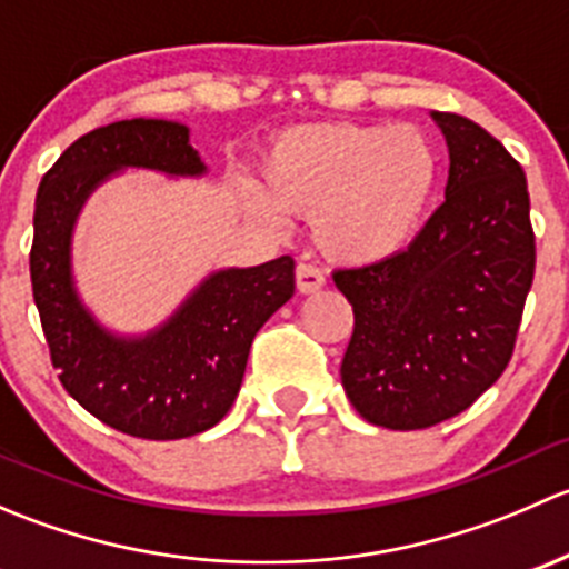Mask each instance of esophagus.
I'll return each instance as SVG.
<instances>
[{
    "label": "esophagus",
    "instance_id": "esophagus-1",
    "mask_svg": "<svg viewBox=\"0 0 569 569\" xmlns=\"http://www.w3.org/2000/svg\"><path fill=\"white\" fill-rule=\"evenodd\" d=\"M295 278L300 295H317L321 286H325V274H321L317 267H311V263H297Z\"/></svg>",
    "mask_w": 569,
    "mask_h": 569
}]
</instances>
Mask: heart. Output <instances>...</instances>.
Wrapping results in <instances>:
<instances>
[{
	"instance_id": "1",
	"label": "heart",
	"mask_w": 569,
	"mask_h": 569,
	"mask_svg": "<svg viewBox=\"0 0 569 569\" xmlns=\"http://www.w3.org/2000/svg\"><path fill=\"white\" fill-rule=\"evenodd\" d=\"M261 189H239L252 220L280 228L311 217L319 252L371 267L410 248L435 203L440 159L416 126L300 123L283 129L258 162Z\"/></svg>"
}]
</instances>
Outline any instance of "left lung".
Instances as JSON below:
<instances>
[{
  "label": "left lung",
  "instance_id": "left-lung-1",
  "mask_svg": "<svg viewBox=\"0 0 569 569\" xmlns=\"http://www.w3.org/2000/svg\"><path fill=\"white\" fill-rule=\"evenodd\" d=\"M432 120L449 146L446 203L396 258L332 274L355 311L343 391L399 432L455 418L501 377L533 280L523 168L473 120Z\"/></svg>",
  "mask_w": 569,
  "mask_h": 569
}]
</instances>
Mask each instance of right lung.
<instances>
[{
  "instance_id": "right-lung-1",
  "label": "right lung",
  "mask_w": 569,
  "mask_h": 569,
  "mask_svg": "<svg viewBox=\"0 0 569 569\" xmlns=\"http://www.w3.org/2000/svg\"><path fill=\"white\" fill-rule=\"evenodd\" d=\"M126 170L209 173L178 120H118L79 137L38 187L32 295L62 388L90 416L131 438H192L231 410L252 338L295 295V261L214 269L151 330H112L79 295L73 231L90 194Z\"/></svg>"
}]
</instances>
